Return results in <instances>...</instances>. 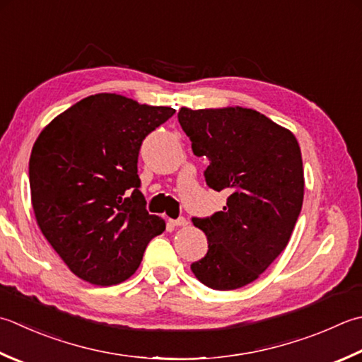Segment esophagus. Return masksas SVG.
Returning <instances> with one entry per match:
<instances>
[{"instance_id": "esophagus-1", "label": "esophagus", "mask_w": 362, "mask_h": 362, "mask_svg": "<svg viewBox=\"0 0 362 362\" xmlns=\"http://www.w3.org/2000/svg\"><path fill=\"white\" fill-rule=\"evenodd\" d=\"M169 223L173 226H177V228H182V226H187V218L179 216L177 219H169Z\"/></svg>"}]
</instances>
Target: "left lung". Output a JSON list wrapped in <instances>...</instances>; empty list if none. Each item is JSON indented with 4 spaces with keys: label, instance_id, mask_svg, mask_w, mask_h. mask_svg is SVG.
Masks as SVG:
<instances>
[{
    "label": "left lung",
    "instance_id": "left-lung-1",
    "mask_svg": "<svg viewBox=\"0 0 362 362\" xmlns=\"http://www.w3.org/2000/svg\"><path fill=\"white\" fill-rule=\"evenodd\" d=\"M196 157H207V185L229 193L221 211L193 218L209 251L191 264L202 284L240 288L256 281L284 251L304 196L298 141L284 127L247 108L179 111Z\"/></svg>",
    "mask_w": 362,
    "mask_h": 362
}]
</instances>
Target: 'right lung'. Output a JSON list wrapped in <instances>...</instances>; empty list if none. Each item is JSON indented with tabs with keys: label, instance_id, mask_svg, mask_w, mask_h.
<instances>
[{
	"label": "right lung",
	"instance_id": "1",
	"mask_svg": "<svg viewBox=\"0 0 362 362\" xmlns=\"http://www.w3.org/2000/svg\"><path fill=\"white\" fill-rule=\"evenodd\" d=\"M175 112L117 94H95L49 122L34 143L30 188L35 219L70 272L95 286L138 270L166 224L146 210L139 148Z\"/></svg>",
	"mask_w": 362,
	"mask_h": 362
}]
</instances>
